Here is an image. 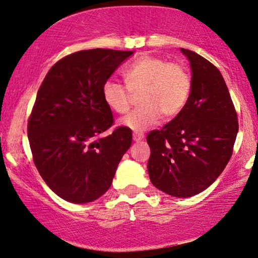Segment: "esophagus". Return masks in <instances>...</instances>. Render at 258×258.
I'll list each match as a JSON object with an SVG mask.
<instances>
[{"label": "esophagus", "mask_w": 258, "mask_h": 258, "mask_svg": "<svg viewBox=\"0 0 258 258\" xmlns=\"http://www.w3.org/2000/svg\"><path fill=\"white\" fill-rule=\"evenodd\" d=\"M144 139V133H135L133 135V140L135 142H140V140Z\"/></svg>", "instance_id": "34e87169"}]
</instances>
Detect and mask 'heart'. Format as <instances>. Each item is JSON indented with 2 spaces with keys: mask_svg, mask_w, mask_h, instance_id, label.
<instances>
[{
  "mask_svg": "<svg viewBox=\"0 0 258 258\" xmlns=\"http://www.w3.org/2000/svg\"><path fill=\"white\" fill-rule=\"evenodd\" d=\"M126 85L107 79L102 85V99L112 111L119 114L131 107L133 94H139L138 108L120 120V125L143 132L165 119L179 114L191 93V77L178 62L161 57L143 55L123 71Z\"/></svg>",
  "mask_w": 258,
  "mask_h": 258,
  "instance_id": "obj_1",
  "label": "heart"
}]
</instances>
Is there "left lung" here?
Wrapping results in <instances>:
<instances>
[{
  "mask_svg": "<svg viewBox=\"0 0 258 258\" xmlns=\"http://www.w3.org/2000/svg\"><path fill=\"white\" fill-rule=\"evenodd\" d=\"M190 61L191 93L176 118L147 136L152 184L173 197L201 194L219 177L231 158L238 120L221 72L195 51Z\"/></svg>",
  "mask_w": 258,
  "mask_h": 258,
  "instance_id": "1",
  "label": "left lung"
}]
</instances>
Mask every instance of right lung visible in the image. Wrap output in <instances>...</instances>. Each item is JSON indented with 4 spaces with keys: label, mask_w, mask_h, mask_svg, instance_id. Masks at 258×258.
I'll list each match as a JSON object with an SVG mask.
<instances>
[{
    "label": "right lung",
    "mask_w": 258,
    "mask_h": 258,
    "mask_svg": "<svg viewBox=\"0 0 258 258\" xmlns=\"http://www.w3.org/2000/svg\"><path fill=\"white\" fill-rule=\"evenodd\" d=\"M133 51L88 49L70 54L48 72L28 120V139L40 176L59 197L93 202L111 186L132 144V131L113 125L102 85Z\"/></svg>",
    "instance_id": "1"
}]
</instances>
